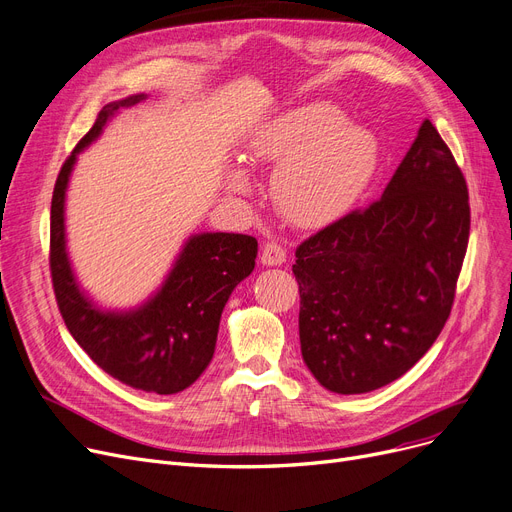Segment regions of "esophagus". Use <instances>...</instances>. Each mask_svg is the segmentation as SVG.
Segmentation results:
<instances>
[{
	"instance_id": "obj_1",
	"label": "esophagus",
	"mask_w": 512,
	"mask_h": 512,
	"mask_svg": "<svg viewBox=\"0 0 512 512\" xmlns=\"http://www.w3.org/2000/svg\"><path fill=\"white\" fill-rule=\"evenodd\" d=\"M285 258H287V252H285V248L281 246L279 241H264L262 243V254H260V260H262V264H266V266H279V264H283L285 262Z\"/></svg>"
}]
</instances>
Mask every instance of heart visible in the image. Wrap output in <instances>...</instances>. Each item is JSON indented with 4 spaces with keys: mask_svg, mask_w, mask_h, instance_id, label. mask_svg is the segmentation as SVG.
I'll return each instance as SVG.
<instances>
[{
    "mask_svg": "<svg viewBox=\"0 0 512 512\" xmlns=\"http://www.w3.org/2000/svg\"><path fill=\"white\" fill-rule=\"evenodd\" d=\"M254 164H279L273 175L277 210L300 227H323L342 218L375 177L377 135L329 102L291 108L256 129L248 141ZM229 187L246 193L241 168L229 170Z\"/></svg>",
    "mask_w": 512,
    "mask_h": 512,
    "instance_id": "obj_1",
    "label": "heart"
}]
</instances>
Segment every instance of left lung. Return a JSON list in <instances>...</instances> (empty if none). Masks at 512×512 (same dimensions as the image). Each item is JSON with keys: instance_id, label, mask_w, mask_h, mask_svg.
Masks as SVG:
<instances>
[{"instance_id": "1", "label": "left lung", "mask_w": 512, "mask_h": 512, "mask_svg": "<svg viewBox=\"0 0 512 512\" xmlns=\"http://www.w3.org/2000/svg\"><path fill=\"white\" fill-rule=\"evenodd\" d=\"M469 229L465 175L425 120L379 200L296 248L302 358L316 381L364 394L415 367L450 316Z\"/></svg>"}]
</instances>
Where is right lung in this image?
<instances>
[{
    "label": "right lung",
    "instance_id": "right-lung-1",
    "mask_svg": "<svg viewBox=\"0 0 512 512\" xmlns=\"http://www.w3.org/2000/svg\"><path fill=\"white\" fill-rule=\"evenodd\" d=\"M131 95L108 104L64 160L52 196L50 271L62 319L87 356L120 383L152 394H177L212 360L218 323L231 291L256 264L258 241L241 233L193 235L158 294L133 312L93 306L72 277L64 241V193L77 154L118 110L141 102Z\"/></svg>",
    "mask_w": 512,
    "mask_h": 512
}]
</instances>
